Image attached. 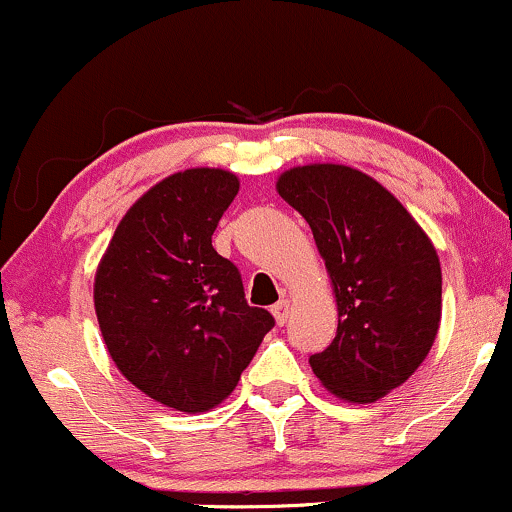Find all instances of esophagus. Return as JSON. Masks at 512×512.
I'll use <instances>...</instances> for the list:
<instances>
[{
	"label": "esophagus",
	"mask_w": 512,
	"mask_h": 512,
	"mask_svg": "<svg viewBox=\"0 0 512 512\" xmlns=\"http://www.w3.org/2000/svg\"><path fill=\"white\" fill-rule=\"evenodd\" d=\"M289 308H291V303L286 301V298H281L279 303L272 305V315H274V320L279 322V325H284L286 317H289Z\"/></svg>",
	"instance_id": "esophagus-1"
}]
</instances>
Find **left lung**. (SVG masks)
<instances>
[{"instance_id":"1","label":"left lung","mask_w":512,"mask_h":512,"mask_svg":"<svg viewBox=\"0 0 512 512\" xmlns=\"http://www.w3.org/2000/svg\"><path fill=\"white\" fill-rule=\"evenodd\" d=\"M276 190L308 221L337 296V334L310 356V368L337 397L375 402L421 366L438 334L436 248L409 211L356 168H291Z\"/></svg>"}]
</instances>
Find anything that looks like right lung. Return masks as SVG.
Here are the masks:
<instances>
[{
  "instance_id": "add662e5",
  "label": "right lung",
  "mask_w": 512,
  "mask_h": 512,
  "mask_svg": "<svg viewBox=\"0 0 512 512\" xmlns=\"http://www.w3.org/2000/svg\"><path fill=\"white\" fill-rule=\"evenodd\" d=\"M236 195L228 170L170 175L127 211L96 274L93 301L115 366L187 414L231 395L274 327L269 310L245 301L236 264L211 245Z\"/></svg>"
}]
</instances>
